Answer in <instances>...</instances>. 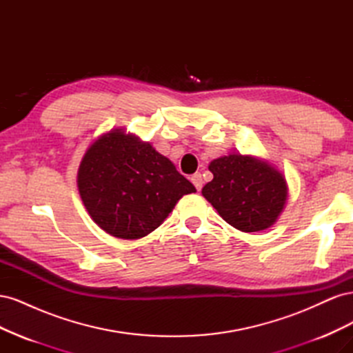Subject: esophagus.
Listing matches in <instances>:
<instances>
[{
	"label": "esophagus",
	"mask_w": 353,
	"mask_h": 353,
	"mask_svg": "<svg viewBox=\"0 0 353 353\" xmlns=\"http://www.w3.org/2000/svg\"><path fill=\"white\" fill-rule=\"evenodd\" d=\"M191 183L194 184V187L197 188V191L201 190L203 187V178H201V174L200 172H196L194 175H191Z\"/></svg>",
	"instance_id": "esophagus-1"
}]
</instances>
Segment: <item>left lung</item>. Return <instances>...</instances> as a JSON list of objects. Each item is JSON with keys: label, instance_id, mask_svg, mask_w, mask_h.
Wrapping results in <instances>:
<instances>
[{"label": "left lung", "instance_id": "left-lung-1", "mask_svg": "<svg viewBox=\"0 0 353 353\" xmlns=\"http://www.w3.org/2000/svg\"><path fill=\"white\" fill-rule=\"evenodd\" d=\"M213 179L201 194L222 219L244 232L272 227L285 208V176L270 162L250 154L231 153L209 163Z\"/></svg>", "mask_w": 353, "mask_h": 353}]
</instances>
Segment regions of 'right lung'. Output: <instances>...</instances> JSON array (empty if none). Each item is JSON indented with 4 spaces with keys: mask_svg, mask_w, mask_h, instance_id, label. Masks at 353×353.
Instances as JSON below:
<instances>
[{
    "mask_svg": "<svg viewBox=\"0 0 353 353\" xmlns=\"http://www.w3.org/2000/svg\"><path fill=\"white\" fill-rule=\"evenodd\" d=\"M77 183L91 219L123 240L148 236L181 197L196 193L168 157L121 128L91 143L81 160Z\"/></svg>",
    "mask_w": 353,
    "mask_h": 353,
    "instance_id": "1",
    "label": "right lung"
}]
</instances>
